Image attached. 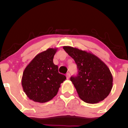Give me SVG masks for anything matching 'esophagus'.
I'll use <instances>...</instances> for the list:
<instances>
[{
	"label": "esophagus",
	"mask_w": 128,
	"mask_h": 128,
	"mask_svg": "<svg viewBox=\"0 0 128 128\" xmlns=\"http://www.w3.org/2000/svg\"><path fill=\"white\" fill-rule=\"evenodd\" d=\"M66 77L68 79H69V78H70V74L69 73H67L66 74Z\"/></svg>",
	"instance_id": "34e87169"
}]
</instances>
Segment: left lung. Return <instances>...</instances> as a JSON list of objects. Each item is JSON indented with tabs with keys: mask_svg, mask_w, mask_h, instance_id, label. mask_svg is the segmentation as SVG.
I'll return each mask as SVG.
<instances>
[{
	"mask_svg": "<svg viewBox=\"0 0 128 128\" xmlns=\"http://www.w3.org/2000/svg\"><path fill=\"white\" fill-rule=\"evenodd\" d=\"M63 49L77 66L78 74L72 76L70 81L78 96L92 104L106 98L113 87V76L108 66L90 52L70 46H64Z\"/></svg>",
	"mask_w": 128,
	"mask_h": 128,
	"instance_id": "obj_1",
	"label": "left lung"
}]
</instances>
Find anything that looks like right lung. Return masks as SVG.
Returning a JSON list of instances; mask_svg holds the SVG:
<instances>
[{
  "label": "right lung",
  "mask_w": 128,
  "mask_h": 128,
  "mask_svg": "<svg viewBox=\"0 0 128 128\" xmlns=\"http://www.w3.org/2000/svg\"><path fill=\"white\" fill-rule=\"evenodd\" d=\"M57 48H48L37 54L24 69L22 78L24 92L30 100L45 103L58 94L66 77L59 74L53 63Z\"/></svg>",
  "instance_id": "add662e5"
}]
</instances>
